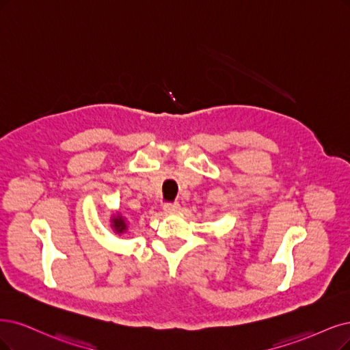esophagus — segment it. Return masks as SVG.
<instances>
[{
	"label": "esophagus",
	"mask_w": 350,
	"mask_h": 350,
	"mask_svg": "<svg viewBox=\"0 0 350 350\" xmlns=\"http://www.w3.org/2000/svg\"><path fill=\"white\" fill-rule=\"evenodd\" d=\"M163 209H164V212H165V213H176V212H178V211H180V204H178V202H174V203H165Z\"/></svg>",
	"instance_id": "obj_1"
}]
</instances>
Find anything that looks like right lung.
<instances>
[{"label":"right lung","instance_id":"obj_1","mask_svg":"<svg viewBox=\"0 0 350 350\" xmlns=\"http://www.w3.org/2000/svg\"><path fill=\"white\" fill-rule=\"evenodd\" d=\"M111 222H112V228H113V230L116 232V234L121 235V234H124V232H126L128 225H126L125 217L122 215L118 213L116 216H112Z\"/></svg>","mask_w":350,"mask_h":350}]
</instances>
